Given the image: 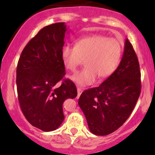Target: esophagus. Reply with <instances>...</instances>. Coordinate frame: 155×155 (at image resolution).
I'll use <instances>...</instances> for the list:
<instances>
[{"instance_id": "obj_1", "label": "esophagus", "mask_w": 155, "mask_h": 155, "mask_svg": "<svg viewBox=\"0 0 155 155\" xmlns=\"http://www.w3.org/2000/svg\"><path fill=\"white\" fill-rule=\"evenodd\" d=\"M77 92H78L77 97H80V95H81V94H82V87H77Z\"/></svg>"}]
</instances>
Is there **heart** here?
Returning a JSON list of instances; mask_svg holds the SVG:
<instances>
[{"label": "heart", "instance_id": "heart-1", "mask_svg": "<svg viewBox=\"0 0 155 155\" xmlns=\"http://www.w3.org/2000/svg\"><path fill=\"white\" fill-rule=\"evenodd\" d=\"M122 47L118 40L103 35L79 39L74 46L65 45L61 48V58L67 69L75 72L85 60V68L71 76L81 86L91 85L97 76L106 78L115 70L121 60Z\"/></svg>", "mask_w": 155, "mask_h": 155}]
</instances>
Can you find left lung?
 <instances>
[{"label":"left lung","instance_id":"obj_1","mask_svg":"<svg viewBox=\"0 0 155 155\" xmlns=\"http://www.w3.org/2000/svg\"><path fill=\"white\" fill-rule=\"evenodd\" d=\"M140 78L138 58L127 39L118 68L100 86L82 92L79 99L92 134L108 135L125 122L140 97Z\"/></svg>","mask_w":155,"mask_h":155}]
</instances>
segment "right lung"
Returning <instances> with one entry per match:
<instances>
[{
	"mask_svg": "<svg viewBox=\"0 0 155 155\" xmlns=\"http://www.w3.org/2000/svg\"><path fill=\"white\" fill-rule=\"evenodd\" d=\"M66 31L64 22L42 28L24 48L17 64L21 110L31 125L43 131L54 130L61 124L64 102L77 96L75 84L64 79L65 67L61 53Z\"/></svg>",
	"mask_w": 155,
	"mask_h": 155,
	"instance_id": "right-lung-1",
	"label": "right lung"
}]
</instances>
